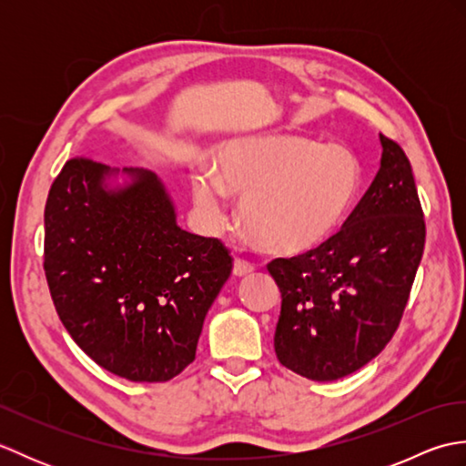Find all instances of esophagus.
Listing matches in <instances>:
<instances>
[{
  "instance_id": "34e87169",
  "label": "esophagus",
  "mask_w": 466,
  "mask_h": 466,
  "mask_svg": "<svg viewBox=\"0 0 466 466\" xmlns=\"http://www.w3.org/2000/svg\"><path fill=\"white\" fill-rule=\"evenodd\" d=\"M254 272V266L250 262H244V260H234V268H232V274L238 276V279H242V276H248Z\"/></svg>"
}]
</instances>
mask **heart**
I'll return each mask as SVG.
<instances>
[{"mask_svg": "<svg viewBox=\"0 0 466 466\" xmlns=\"http://www.w3.org/2000/svg\"><path fill=\"white\" fill-rule=\"evenodd\" d=\"M362 187L349 146L300 134L236 137L220 146L214 172L190 176L192 200L210 230L228 222V194L242 198L246 232L262 250L306 256L339 234Z\"/></svg>", "mask_w": 466, "mask_h": 466, "instance_id": "obj_1", "label": "heart"}]
</instances>
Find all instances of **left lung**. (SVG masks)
Returning a JSON list of instances; mask_svg holds the SVG:
<instances>
[{"instance_id": "8db88e82", "label": "left lung", "mask_w": 466, "mask_h": 466, "mask_svg": "<svg viewBox=\"0 0 466 466\" xmlns=\"http://www.w3.org/2000/svg\"><path fill=\"white\" fill-rule=\"evenodd\" d=\"M380 146V170L342 230L316 252L268 264L282 294L276 356L310 380H339L380 354L422 258L427 228L410 162L382 134Z\"/></svg>"}]
</instances>
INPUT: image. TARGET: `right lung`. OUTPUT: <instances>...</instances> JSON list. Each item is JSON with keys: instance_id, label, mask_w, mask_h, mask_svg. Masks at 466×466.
Here are the masks:
<instances>
[{"instance_id": "right-lung-1", "label": "right lung", "mask_w": 466, "mask_h": 466, "mask_svg": "<svg viewBox=\"0 0 466 466\" xmlns=\"http://www.w3.org/2000/svg\"><path fill=\"white\" fill-rule=\"evenodd\" d=\"M44 270L76 344L132 382H166L196 359L232 270L220 240L177 226L156 174L67 160L49 190Z\"/></svg>"}]
</instances>
